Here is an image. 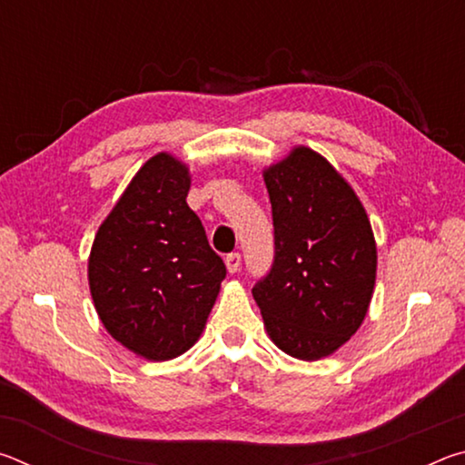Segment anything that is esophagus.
<instances>
[{"label": "esophagus", "mask_w": 465, "mask_h": 465, "mask_svg": "<svg viewBox=\"0 0 465 465\" xmlns=\"http://www.w3.org/2000/svg\"><path fill=\"white\" fill-rule=\"evenodd\" d=\"M225 266H227V272H238L240 266H242V256L238 252H232V254L225 256Z\"/></svg>", "instance_id": "1"}]
</instances>
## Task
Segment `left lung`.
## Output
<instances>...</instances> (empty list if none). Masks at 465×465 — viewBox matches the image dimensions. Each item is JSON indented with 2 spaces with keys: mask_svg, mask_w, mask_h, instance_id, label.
Listing matches in <instances>:
<instances>
[{
  "mask_svg": "<svg viewBox=\"0 0 465 465\" xmlns=\"http://www.w3.org/2000/svg\"><path fill=\"white\" fill-rule=\"evenodd\" d=\"M262 176L272 204L274 262L252 295L282 352L324 359L351 341L371 303V223L352 186L310 147H293Z\"/></svg>",
  "mask_w": 465,
  "mask_h": 465,
  "instance_id": "1",
  "label": "left lung"
}]
</instances>
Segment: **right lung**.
<instances>
[{"label": "right lung", "instance_id": "1", "mask_svg": "<svg viewBox=\"0 0 465 465\" xmlns=\"http://www.w3.org/2000/svg\"><path fill=\"white\" fill-rule=\"evenodd\" d=\"M191 172L168 152L143 163L98 227L88 282L100 322L124 349L170 361L199 341L225 279L186 204Z\"/></svg>", "mask_w": 465, "mask_h": 465}]
</instances>
